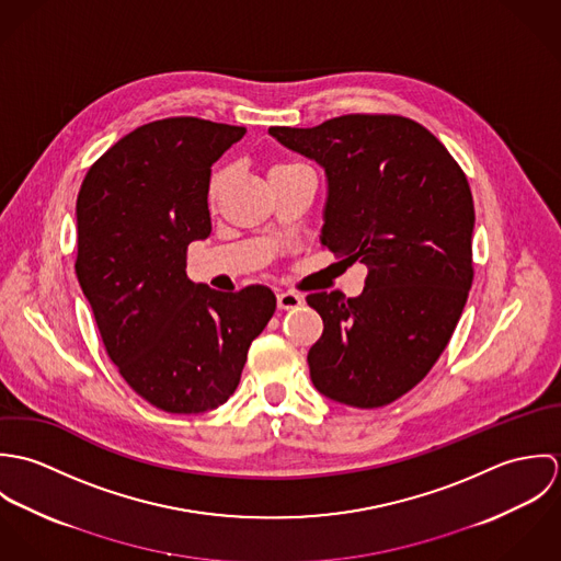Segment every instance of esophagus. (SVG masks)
<instances>
[{"label": "esophagus", "instance_id": "obj_1", "mask_svg": "<svg viewBox=\"0 0 561 561\" xmlns=\"http://www.w3.org/2000/svg\"><path fill=\"white\" fill-rule=\"evenodd\" d=\"M302 302H305V298H302L300 294H294V291H280V294L276 296V305H278L280 311L298 309V307H302Z\"/></svg>", "mask_w": 561, "mask_h": 561}]
</instances>
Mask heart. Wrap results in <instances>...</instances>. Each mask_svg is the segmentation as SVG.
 Masks as SVG:
<instances>
[{"label":"heart","mask_w":561,"mask_h":561,"mask_svg":"<svg viewBox=\"0 0 561 561\" xmlns=\"http://www.w3.org/2000/svg\"><path fill=\"white\" fill-rule=\"evenodd\" d=\"M298 165H300V163H294V161H280V163H274V165H272L270 174H274V172H285V170H291V168H298ZM222 179H225L222 172H216V174H214L211 185H209V198H216V196H218V192H220V187H222Z\"/></svg>","instance_id":"heart-1"}]
</instances>
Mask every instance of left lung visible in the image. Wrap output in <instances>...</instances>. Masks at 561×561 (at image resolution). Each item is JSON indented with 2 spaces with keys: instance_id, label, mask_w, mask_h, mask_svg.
Returning <instances> with one entry per match:
<instances>
[{
  "instance_id": "obj_1",
  "label": "left lung",
  "mask_w": 561,
  "mask_h": 561,
  "mask_svg": "<svg viewBox=\"0 0 561 561\" xmlns=\"http://www.w3.org/2000/svg\"><path fill=\"white\" fill-rule=\"evenodd\" d=\"M328 176L321 245L369 267L358 298L307 296L323 320L309 350L321 396L354 408L400 400L447 347L473 285L476 209L467 174L423 125L345 114L270 127Z\"/></svg>"
}]
</instances>
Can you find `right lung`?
<instances>
[{"instance_id":"right-lung-1","label":"right lung","mask_w":561,"mask_h":561,"mask_svg":"<svg viewBox=\"0 0 561 561\" xmlns=\"http://www.w3.org/2000/svg\"><path fill=\"white\" fill-rule=\"evenodd\" d=\"M243 134L194 116L153 121L94 161L78 194L76 272L105 352L165 412L229 400L276 311L263 285L220 294L185 274L187 245L211 233V163Z\"/></svg>"}]
</instances>
